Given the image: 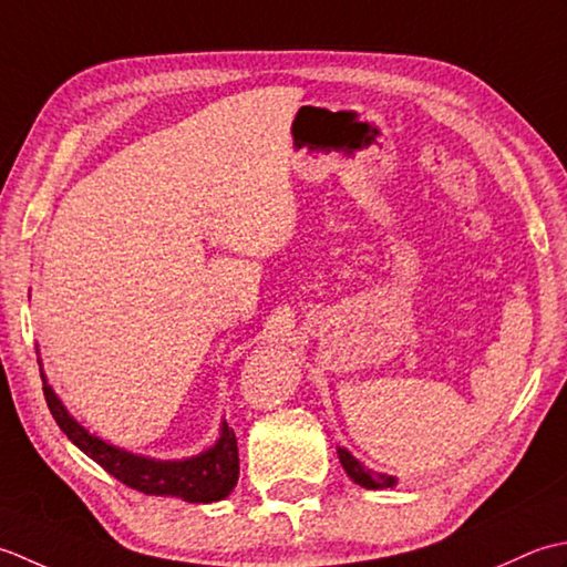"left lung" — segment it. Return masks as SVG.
Returning a JSON list of instances; mask_svg holds the SVG:
<instances>
[{"label":"left lung","mask_w":567,"mask_h":567,"mask_svg":"<svg viewBox=\"0 0 567 567\" xmlns=\"http://www.w3.org/2000/svg\"><path fill=\"white\" fill-rule=\"evenodd\" d=\"M338 455H340V462H342L344 472H348L350 480L360 484V487H367V489H386V487H394V484H396V477L381 475V472L367 470L360 460L352 457L350 450L338 447Z\"/></svg>","instance_id":"8db88e82"}]
</instances>
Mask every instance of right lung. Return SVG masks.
Returning a JSON list of instances; mask_svg holds the SVG:
<instances>
[{
  "instance_id": "obj_1",
  "label": "right lung",
  "mask_w": 567,
  "mask_h": 567,
  "mask_svg": "<svg viewBox=\"0 0 567 567\" xmlns=\"http://www.w3.org/2000/svg\"><path fill=\"white\" fill-rule=\"evenodd\" d=\"M43 379V396L53 413L55 423L68 435V441L78 445L87 457L105 467L112 477H117L126 487L154 496H178L190 504H210L219 502L235 489L239 480V453L235 431L223 423L219 437L205 453L188 460H154L144 455L126 453L122 447H114L102 437L87 433L68 409L55 396V391Z\"/></svg>"
}]
</instances>
